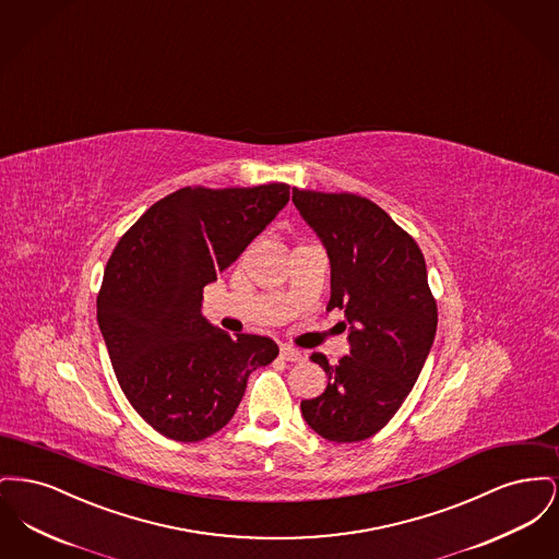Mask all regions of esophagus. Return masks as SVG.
Returning <instances> with one entry per match:
<instances>
[{
  "label": "esophagus",
  "instance_id": "esophagus-1",
  "mask_svg": "<svg viewBox=\"0 0 559 559\" xmlns=\"http://www.w3.org/2000/svg\"><path fill=\"white\" fill-rule=\"evenodd\" d=\"M280 355H282L284 359H288V361L302 359V353L298 352V349H294L290 345H282V347H280Z\"/></svg>",
  "mask_w": 559,
  "mask_h": 559
}]
</instances>
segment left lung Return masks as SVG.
<instances>
[{
	"mask_svg": "<svg viewBox=\"0 0 559 559\" xmlns=\"http://www.w3.org/2000/svg\"><path fill=\"white\" fill-rule=\"evenodd\" d=\"M302 221L330 261L328 309L345 311L349 355L332 366L322 395L302 400L307 425L323 440L347 443L379 433L400 411L431 352L438 307L416 241L366 198L293 189Z\"/></svg>",
	"mask_w": 559,
	"mask_h": 559,
	"instance_id": "left-lung-1",
	"label": "left lung"
}]
</instances>
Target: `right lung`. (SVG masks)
<instances>
[{
	"label": "right lung",
	"instance_id": "add662e5",
	"mask_svg": "<svg viewBox=\"0 0 559 559\" xmlns=\"http://www.w3.org/2000/svg\"><path fill=\"white\" fill-rule=\"evenodd\" d=\"M290 202V187H185L119 239L96 320L119 386L157 433L200 441L236 414L248 377L277 357L257 334L236 338L202 313L204 286L234 265Z\"/></svg>",
	"mask_w": 559,
	"mask_h": 559
}]
</instances>
